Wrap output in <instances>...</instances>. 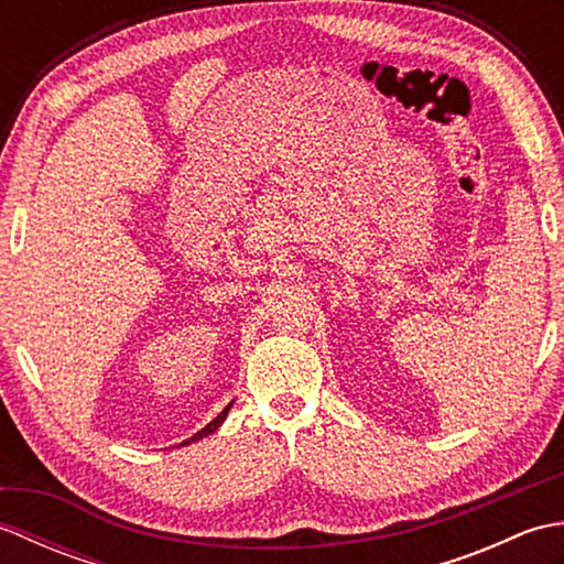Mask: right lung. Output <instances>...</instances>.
Segmentation results:
<instances>
[{
    "instance_id": "add662e5",
    "label": "right lung",
    "mask_w": 564,
    "mask_h": 564,
    "mask_svg": "<svg viewBox=\"0 0 564 564\" xmlns=\"http://www.w3.org/2000/svg\"><path fill=\"white\" fill-rule=\"evenodd\" d=\"M230 406H232V402L230 404H227L225 406V410L218 414V416H215L213 419V422L210 424H206V426H203L200 431H198V434H194V436H191V438H186L184 443H182V446H188V443H194V441H200V438H206V436H210L213 434V431H218V426L225 422V416H227V412H230Z\"/></svg>"
}]
</instances>
